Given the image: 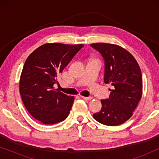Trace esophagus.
I'll list each match as a JSON object with an SVG mask.
<instances>
[{"label": "esophagus", "mask_w": 159, "mask_h": 159, "mask_svg": "<svg viewBox=\"0 0 159 159\" xmlns=\"http://www.w3.org/2000/svg\"><path fill=\"white\" fill-rule=\"evenodd\" d=\"M81 98L84 100H86V101H88V100H91L93 98L92 97H85V96H82V95H81Z\"/></svg>", "instance_id": "34e87169"}]
</instances>
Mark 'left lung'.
Returning <instances> with one entry per match:
<instances>
[{
	"label": "left lung",
	"instance_id": "left-lung-1",
	"mask_svg": "<svg viewBox=\"0 0 159 159\" xmlns=\"http://www.w3.org/2000/svg\"><path fill=\"white\" fill-rule=\"evenodd\" d=\"M90 45L105 61L104 82L113 86L109 98L101 100V111L93 116L105 125H121L132 116L142 97L140 68L134 56L118 45L98 43Z\"/></svg>",
	"mask_w": 159,
	"mask_h": 159
}]
</instances>
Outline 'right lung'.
I'll list each match as a JSON object with an SVG mask.
<instances>
[{
	"label": "right lung",
	"instance_id": "1",
	"mask_svg": "<svg viewBox=\"0 0 159 159\" xmlns=\"http://www.w3.org/2000/svg\"><path fill=\"white\" fill-rule=\"evenodd\" d=\"M84 46L60 43H45L26 60L19 80V93L26 109L44 125L65 120L75 97L54 89L57 76Z\"/></svg>",
	"mask_w": 159,
	"mask_h": 159
}]
</instances>
